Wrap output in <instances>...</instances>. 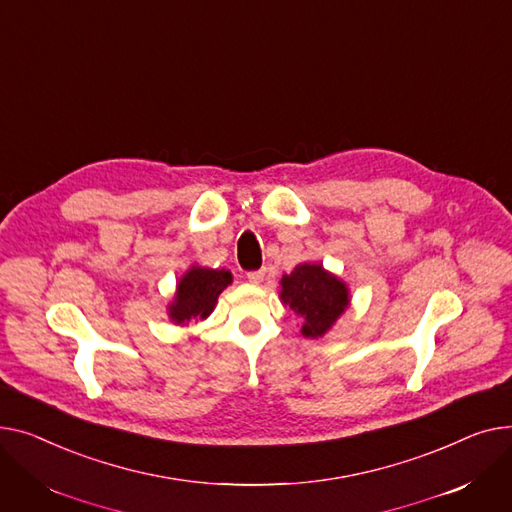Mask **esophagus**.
<instances>
[{
    "label": "esophagus",
    "instance_id": "obj_1",
    "mask_svg": "<svg viewBox=\"0 0 512 512\" xmlns=\"http://www.w3.org/2000/svg\"><path fill=\"white\" fill-rule=\"evenodd\" d=\"M246 277H248V281H250V283L260 285V283L264 281V270H250V273H248Z\"/></svg>",
    "mask_w": 512,
    "mask_h": 512
}]
</instances>
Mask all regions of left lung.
Segmentation results:
<instances>
[{
	"label": "left lung",
	"mask_w": 512,
	"mask_h": 512,
	"mask_svg": "<svg viewBox=\"0 0 512 512\" xmlns=\"http://www.w3.org/2000/svg\"><path fill=\"white\" fill-rule=\"evenodd\" d=\"M281 299L304 320L302 335L318 339L349 306V289L322 264H297L281 279Z\"/></svg>",
	"instance_id": "1"
}]
</instances>
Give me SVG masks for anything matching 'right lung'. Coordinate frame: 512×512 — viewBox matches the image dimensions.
I'll return each instance as SVG.
<instances>
[{
	"mask_svg": "<svg viewBox=\"0 0 512 512\" xmlns=\"http://www.w3.org/2000/svg\"><path fill=\"white\" fill-rule=\"evenodd\" d=\"M233 277L229 270H215L192 266L179 279L173 302L169 304V318L175 324H188L190 320H204L215 310L221 291L231 285Z\"/></svg>",
	"mask_w": 512,
	"mask_h": 512,
	"instance_id": "right-lung-1",
	"label": "right lung"
}]
</instances>
